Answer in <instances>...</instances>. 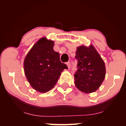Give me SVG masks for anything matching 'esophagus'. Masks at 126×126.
<instances>
[{"mask_svg": "<svg viewBox=\"0 0 126 126\" xmlns=\"http://www.w3.org/2000/svg\"><path fill=\"white\" fill-rule=\"evenodd\" d=\"M66 64H67L68 68L70 67V62H67V63H66Z\"/></svg>", "mask_w": 126, "mask_h": 126, "instance_id": "34e87169", "label": "esophagus"}]
</instances>
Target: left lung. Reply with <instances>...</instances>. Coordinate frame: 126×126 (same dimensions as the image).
I'll return each instance as SVG.
<instances>
[{
    "instance_id": "1",
    "label": "left lung",
    "mask_w": 126,
    "mask_h": 126,
    "mask_svg": "<svg viewBox=\"0 0 126 126\" xmlns=\"http://www.w3.org/2000/svg\"><path fill=\"white\" fill-rule=\"evenodd\" d=\"M78 70L75 84L79 90L89 94L96 91L104 81L105 66L103 60L92 45L79 46L76 51Z\"/></svg>"
}]
</instances>
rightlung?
Here are the masks:
<instances>
[{
	"mask_svg": "<svg viewBox=\"0 0 126 126\" xmlns=\"http://www.w3.org/2000/svg\"><path fill=\"white\" fill-rule=\"evenodd\" d=\"M54 41L43 37L33 46L25 57L24 69L31 86L41 93L53 88L61 73L67 69L60 60V54L53 50Z\"/></svg>",
	"mask_w": 126,
	"mask_h": 126,
	"instance_id": "obj_1",
	"label": "right lung"
}]
</instances>
